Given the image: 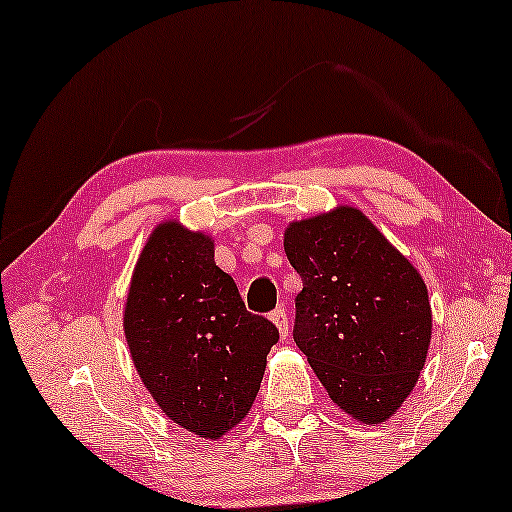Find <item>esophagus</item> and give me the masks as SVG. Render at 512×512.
I'll list each match as a JSON object with an SVG mask.
<instances>
[{
  "label": "esophagus",
  "mask_w": 512,
  "mask_h": 512,
  "mask_svg": "<svg viewBox=\"0 0 512 512\" xmlns=\"http://www.w3.org/2000/svg\"><path fill=\"white\" fill-rule=\"evenodd\" d=\"M271 322L278 326V331H280L282 338H287V331H289V319H287V310H285V305H278V308L271 312Z\"/></svg>",
  "instance_id": "1"
}]
</instances>
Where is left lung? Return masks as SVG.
<instances>
[{"label":"left lung","mask_w":512,"mask_h":512,"mask_svg":"<svg viewBox=\"0 0 512 512\" xmlns=\"http://www.w3.org/2000/svg\"><path fill=\"white\" fill-rule=\"evenodd\" d=\"M285 253L303 280L294 342L342 411L384 423L414 391L430 347L421 273L354 207L289 223Z\"/></svg>","instance_id":"left-lung-1"}]
</instances>
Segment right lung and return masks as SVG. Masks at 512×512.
<instances>
[{
	"instance_id": "1",
	"label": "right lung",
	"mask_w": 512,
	"mask_h": 512,
	"mask_svg": "<svg viewBox=\"0 0 512 512\" xmlns=\"http://www.w3.org/2000/svg\"><path fill=\"white\" fill-rule=\"evenodd\" d=\"M124 333L142 384L183 430L218 439L248 416L278 329L250 315L213 241L160 223L137 259Z\"/></svg>"
}]
</instances>
